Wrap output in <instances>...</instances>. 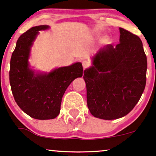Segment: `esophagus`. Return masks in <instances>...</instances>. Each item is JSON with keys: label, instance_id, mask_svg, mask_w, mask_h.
Here are the masks:
<instances>
[{"label": "esophagus", "instance_id": "34e87169", "mask_svg": "<svg viewBox=\"0 0 156 156\" xmlns=\"http://www.w3.org/2000/svg\"><path fill=\"white\" fill-rule=\"evenodd\" d=\"M82 66H83L84 69H85L90 66V63L87 61H82Z\"/></svg>", "mask_w": 156, "mask_h": 156}]
</instances>
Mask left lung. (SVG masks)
<instances>
[{
	"label": "left lung",
	"instance_id": "1",
	"mask_svg": "<svg viewBox=\"0 0 156 156\" xmlns=\"http://www.w3.org/2000/svg\"><path fill=\"white\" fill-rule=\"evenodd\" d=\"M120 43L108 45L92 58L84 71L87 107L96 118L126 116L141 98L146 84L147 57L140 38L119 28Z\"/></svg>",
	"mask_w": 156,
	"mask_h": 156
}]
</instances>
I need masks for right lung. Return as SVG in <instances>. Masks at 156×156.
<instances>
[{
  "label": "right lung",
  "instance_id": "add662e5",
  "mask_svg": "<svg viewBox=\"0 0 156 156\" xmlns=\"http://www.w3.org/2000/svg\"><path fill=\"white\" fill-rule=\"evenodd\" d=\"M48 28V25L34 27L19 37L9 72L11 91L17 105L32 118L40 120L53 119L59 114L65 91L83 73L80 62L44 74H35L30 69L28 59L33 42L39 31Z\"/></svg>",
  "mask_w": 156,
  "mask_h": 156
}]
</instances>
